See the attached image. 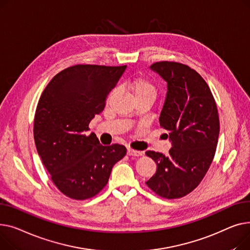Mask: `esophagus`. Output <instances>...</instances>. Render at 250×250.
Masks as SVG:
<instances>
[{
  "instance_id": "34e87169",
  "label": "esophagus",
  "mask_w": 250,
  "mask_h": 250,
  "mask_svg": "<svg viewBox=\"0 0 250 250\" xmlns=\"http://www.w3.org/2000/svg\"><path fill=\"white\" fill-rule=\"evenodd\" d=\"M127 153H128V155H130V156H142V155H143V152H142V151L134 150V149H132V148H128Z\"/></svg>"
}]
</instances>
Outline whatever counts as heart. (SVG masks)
Segmentation results:
<instances>
[{"label": "heart", "mask_w": 250, "mask_h": 250, "mask_svg": "<svg viewBox=\"0 0 250 250\" xmlns=\"http://www.w3.org/2000/svg\"><path fill=\"white\" fill-rule=\"evenodd\" d=\"M129 86L135 99L156 96V86L147 78H134L129 81Z\"/></svg>", "instance_id": "obj_1"}]
</instances>
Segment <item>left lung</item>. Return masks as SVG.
Here are the masks:
<instances>
[{
	"label": "left lung",
	"mask_w": 250,
	"mask_h": 250,
	"mask_svg": "<svg viewBox=\"0 0 250 250\" xmlns=\"http://www.w3.org/2000/svg\"><path fill=\"white\" fill-rule=\"evenodd\" d=\"M150 68L167 83L159 124L172 147L167 155L146 151L157 167L146 185L159 197L179 199L193 192L212 164L220 131L217 105L195 69L174 62H155Z\"/></svg>",
	"instance_id": "8db88e82"
}]
</instances>
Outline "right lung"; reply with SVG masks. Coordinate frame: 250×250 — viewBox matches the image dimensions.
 Wrapping results in <instances>:
<instances>
[{
  "instance_id": "obj_1",
  "label": "right lung",
  "mask_w": 250,
  "mask_h": 250,
  "mask_svg": "<svg viewBox=\"0 0 250 250\" xmlns=\"http://www.w3.org/2000/svg\"><path fill=\"white\" fill-rule=\"evenodd\" d=\"M126 67L69 66L53 77L39 99L33 126L36 149L52 183L70 199L98 195L114 165L126 155L124 145L103 146L94 133H86Z\"/></svg>"
}]
</instances>
